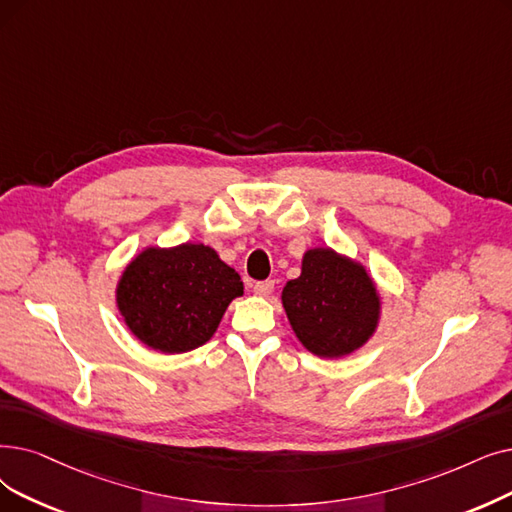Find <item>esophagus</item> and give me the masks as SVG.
I'll return each mask as SVG.
<instances>
[{"instance_id": "1", "label": "esophagus", "mask_w": 512, "mask_h": 512, "mask_svg": "<svg viewBox=\"0 0 512 512\" xmlns=\"http://www.w3.org/2000/svg\"><path fill=\"white\" fill-rule=\"evenodd\" d=\"M253 293L257 297H270L274 293V282L272 280H263V282H255L253 284Z\"/></svg>"}]
</instances>
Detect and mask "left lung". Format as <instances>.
<instances>
[{"mask_svg":"<svg viewBox=\"0 0 512 512\" xmlns=\"http://www.w3.org/2000/svg\"><path fill=\"white\" fill-rule=\"evenodd\" d=\"M282 307L307 351L318 358H345L374 337L383 299L364 263L316 247L303 253L299 278L284 284Z\"/></svg>","mask_w":512,"mask_h":512,"instance_id":"8db88e82","label":"left lung"}]
</instances>
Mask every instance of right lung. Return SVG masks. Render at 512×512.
Wrapping results in <instances>:
<instances>
[{
  "label": "right lung",
  "instance_id": "1",
  "mask_svg": "<svg viewBox=\"0 0 512 512\" xmlns=\"http://www.w3.org/2000/svg\"><path fill=\"white\" fill-rule=\"evenodd\" d=\"M242 293L240 276L215 249L182 242L133 257L117 280L115 301L133 337L173 355L205 345Z\"/></svg>",
  "mask_w": 512,
  "mask_h": 512
}]
</instances>
